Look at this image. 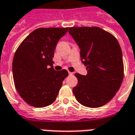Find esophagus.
<instances>
[{
	"mask_svg": "<svg viewBox=\"0 0 135 135\" xmlns=\"http://www.w3.org/2000/svg\"><path fill=\"white\" fill-rule=\"evenodd\" d=\"M69 75H73V73H72V72H70V71H69Z\"/></svg>",
	"mask_w": 135,
	"mask_h": 135,
	"instance_id": "34e87169",
	"label": "esophagus"
}]
</instances>
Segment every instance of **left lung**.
<instances>
[{"instance_id":"obj_1","label":"left lung","mask_w":135,"mask_h":135,"mask_svg":"<svg viewBox=\"0 0 135 135\" xmlns=\"http://www.w3.org/2000/svg\"><path fill=\"white\" fill-rule=\"evenodd\" d=\"M69 32L80 48L87 75L76 73L78 83L73 88L77 101L89 108L101 107L110 101L122 85L124 63L119 42L98 27H73Z\"/></svg>"}]
</instances>
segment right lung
I'll return each instance as SVG.
<instances>
[{
  "instance_id": "right-lung-1",
  "label": "right lung",
  "mask_w": 135,
  "mask_h": 135,
  "mask_svg": "<svg viewBox=\"0 0 135 135\" xmlns=\"http://www.w3.org/2000/svg\"><path fill=\"white\" fill-rule=\"evenodd\" d=\"M69 27L38 28L21 42L13 59V77L16 90L27 103L42 108L55 101L66 69L54 70L53 58L58 41Z\"/></svg>"
}]
</instances>
